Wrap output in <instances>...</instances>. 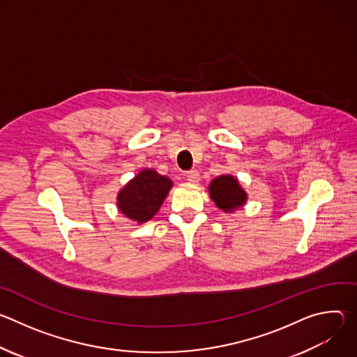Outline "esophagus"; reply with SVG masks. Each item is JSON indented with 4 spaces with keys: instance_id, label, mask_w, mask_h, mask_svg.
<instances>
[{
    "instance_id": "34e87169",
    "label": "esophagus",
    "mask_w": 357,
    "mask_h": 357,
    "mask_svg": "<svg viewBox=\"0 0 357 357\" xmlns=\"http://www.w3.org/2000/svg\"><path fill=\"white\" fill-rule=\"evenodd\" d=\"M186 179L190 182V183H197L200 181V175L197 171H189L186 174Z\"/></svg>"
}]
</instances>
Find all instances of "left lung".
Here are the masks:
<instances>
[{"label":"left lung","mask_w":357,"mask_h":357,"mask_svg":"<svg viewBox=\"0 0 357 357\" xmlns=\"http://www.w3.org/2000/svg\"><path fill=\"white\" fill-rule=\"evenodd\" d=\"M209 196L215 202V205L225 213H234L245 205L248 199V195L240 185L238 179L227 174L216 176L209 183Z\"/></svg>","instance_id":"8db88e82"}]
</instances>
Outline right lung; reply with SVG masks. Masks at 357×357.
<instances>
[{"instance_id": "right-lung-1", "label": "right lung", "mask_w": 357, "mask_h": 357, "mask_svg": "<svg viewBox=\"0 0 357 357\" xmlns=\"http://www.w3.org/2000/svg\"><path fill=\"white\" fill-rule=\"evenodd\" d=\"M174 182L155 169L144 168L117 193V209L138 225L154 218Z\"/></svg>"}]
</instances>
